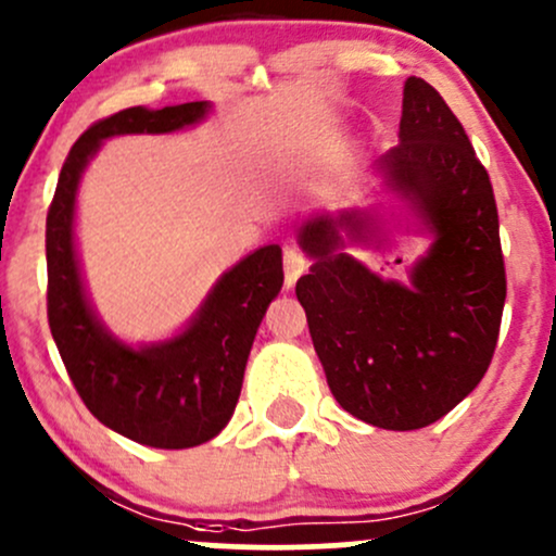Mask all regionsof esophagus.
I'll list each match as a JSON object with an SVG mask.
<instances>
[{
    "instance_id": "obj_1",
    "label": "esophagus",
    "mask_w": 556,
    "mask_h": 556,
    "mask_svg": "<svg viewBox=\"0 0 556 556\" xmlns=\"http://www.w3.org/2000/svg\"><path fill=\"white\" fill-rule=\"evenodd\" d=\"M283 270H286V276H283L286 289H294L299 276L307 270V257H304L296 247H286L283 249Z\"/></svg>"
}]
</instances>
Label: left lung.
Here are the masks:
<instances>
[{
    "label": "left lung",
    "instance_id": "left-lung-1",
    "mask_svg": "<svg viewBox=\"0 0 556 556\" xmlns=\"http://www.w3.org/2000/svg\"><path fill=\"white\" fill-rule=\"evenodd\" d=\"M376 173L428 252L407 283L386 280L346 252L380 241L376 210L315 215L299 228L312 267L296 299L336 402L376 428L417 430L452 413L494 357L507 299L498 212L463 123L422 78L404 80L399 143Z\"/></svg>",
    "mask_w": 556,
    "mask_h": 556
}]
</instances>
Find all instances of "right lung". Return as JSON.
<instances>
[{
    "mask_svg": "<svg viewBox=\"0 0 556 556\" xmlns=\"http://www.w3.org/2000/svg\"><path fill=\"white\" fill-rule=\"evenodd\" d=\"M210 110V102L128 108L93 123L73 143L47 215V315L67 376L102 426L154 448L199 446L228 426L254 336L283 286L280 247H260L223 273L176 336L126 344L99 320L86 294L76 249L78 186L102 141L176 134L202 123Z\"/></svg>",
    "mask_w": 556,
    "mask_h": 556,
    "instance_id": "right-lung-1",
    "label": "right lung"
}]
</instances>
